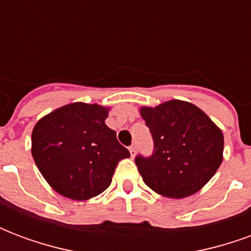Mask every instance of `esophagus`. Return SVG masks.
Returning a JSON list of instances; mask_svg holds the SVG:
<instances>
[{
    "instance_id": "1",
    "label": "esophagus",
    "mask_w": 251,
    "mask_h": 251,
    "mask_svg": "<svg viewBox=\"0 0 251 251\" xmlns=\"http://www.w3.org/2000/svg\"><path fill=\"white\" fill-rule=\"evenodd\" d=\"M136 149H137V148H136V145H134V144L129 147V152H130L131 156H134V154H136Z\"/></svg>"
}]
</instances>
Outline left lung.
<instances>
[{
  "label": "left lung",
  "mask_w": 251,
  "mask_h": 251,
  "mask_svg": "<svg viewBox=\"0 0 251 251\" xmlns=\"http://www.w3.org/2000/svg\"><path fill=\"white\" fill-rule=\"evenodd\" d=\"M140 113L154 144L152 156L134 160L144 183L172 199L196 194L222 164L221 129L199 107L177 99Z\"/></svg>",
  "instance_id": "8db88e82"
}]
</instances>
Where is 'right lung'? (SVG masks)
Listing matches in <instances>:
<instances>
[{
  "label": "right lung",
  "mask_w": 251,
  "mask_h": 251,
  "mask_svg": "<svg viewBox=\"0 0 251 251\" xmlns=\"http://www.w3.org/2000/svg\"><path fill=\"white\" fill-rule=\"evenodd\" d=\"M109 107L75 102L43 117L32 131V156L57 194L87 200L111 183L115 167L130 153L104 124Z\"/></svg>",
  "instance_id": "add662e5"
}]
</instances>
